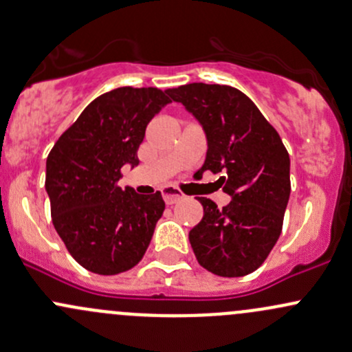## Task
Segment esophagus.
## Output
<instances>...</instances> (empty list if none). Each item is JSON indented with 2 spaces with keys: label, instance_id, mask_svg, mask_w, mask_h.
Returning a JSON list of instances; mask_svg holds the SVG:
<instances>
[{
  "label": "esophagus",
  "instance_id": "esophagus-1",
  "mask_svg": "<svg viewBox=\"0 0 352 352\" xmlns=\"http://www.w3.org/2000/svg\"><path fill=\"white\" fill-rule=\"evenodd\" d=\"M161 191H162V198H164L166 205H175V203L181 201V199L184 198V195H181V192L173 186H164Z\"/></svg>",
  "mask_w": 352,
  "mask_h": 352
}]
</instances>
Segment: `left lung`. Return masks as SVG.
I'll use <instances>...</instances> for the list:
<instances>
[{"label":"left lung","mask_w":352,"mask_h":352,"mask_svg":"<svg viewBox=\"0 0 352 352\" xmlns=\"http://www.w3.org/2000/svg\"><path fill=\"white\" fill-rule=\"evenodd\" d=\"M201 124L208 151L203 171L223 173L232 196L221 210L210 198L190 232L196 260L220 277L256 270L277 243L290 196V157L280 135L243 92L230 85L188 84L169 90Z\"/></svg>","instance_id":"1"}]
</instances>
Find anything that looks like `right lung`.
Returning <instances> with one entry per match:
<instances>
[{
	"label": "right lung",
	"mask_w": 352,
	"mask_h": 352,
	"mask_svg": "<svg viewBox=\"0 0 352 352\" xmlns=\"http://www.w3.org/2000/svg\"><path fill=\"white\" fill-rule=\"evenodd\" d=\"M169 90L120 87L90 102L47 157L52 221L67 250L87 270L116 275L144 256L164 201L160 191L138 195L117 184Z\"/></svg>",
	"instance_id": "obj_1"
}]
</instances>
